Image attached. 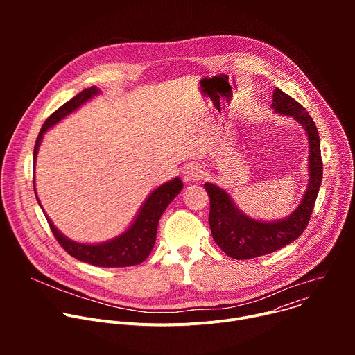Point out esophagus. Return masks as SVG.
Here are the masks:
<instances>
[{
    "mask_svg": "<svg viewBox=\"0 0 355 355\" xmlns=\"http://www.w3.org/2000/svg\"><path fill=\"white\" fill-rule=\"evenodd\" d=\"M202 168L198 164H189L184 168L182 171V180L184 182H193V181H198L200 177H202Z\"/></svg>",
    "mask_w": 355,
    "mask_h": 355,
    "instance_id": "esophagus-1",
    "label": "esophagus"
}]
</instances>
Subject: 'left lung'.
I'll return each mask as SVG.
<instances>
[{
  "label": "left lung",
  "mask_w": 355,
  "mask_h": 355,
  "mask_svg": "<svg viewBox=\"0 0 355 355\" xmlns=\"http://www.w3.org/2000/svg\"><path fill=\"white\" fill-rule=\"evenodd\" d=\"M271 108L278 115L293 118L306 132L309 143V180L297 208L284 219L257 220L243 214L232 196L220 187L205 182L209 195V226L215 243L234 260H248L270 254L293 240L306 229L323 177L320 139L311 115L299 103L279 88L274 89Z\"/></svg>",
  "instance_id": "left-lung-1"
}]
</instances>
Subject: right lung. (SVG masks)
<instances>
[{
    "mask_svg": "<svg viewBox=\"0 0 355 355\" xmlns=\"http://www.w3.org/2000/svg\"><path fill=\"white\" fill-rule=\"evenodd\" d=\"M98 94H101V91L96 87L85 88L80 94H77L74 98L67 101L64 105H62L56 112H53L46 119L35 143V148H33L35 163H36L37 151H39V146L42 143L43 135L50 128H53L56 123H59L62 119H64L66 116L77 111L80 107H83L85 103H88L89 99H92ZM182 187H184L182 181L178 177L157 187L146 198L137 215L135 216L133 222L123 233L107 241L88 244V243H78L66 237L53 225V222L49 219L43 207L40 205V200L36 193L35 178H33V189H35L36 199L39 202V207L42 208L50 229H52L55 237L62 244V247L71 257L77 259L78 261H83L95 267H111V268L137 266L148 257L151 248H153L156 243L159 220L163 212L166 211V208L171 204V200L181 192Z\"/></svg>",
    "mask_w": 355,
    "mask_h": 355,
    "instance_id": "obj_1",
    "label": "right lung"
}]
</instances>
